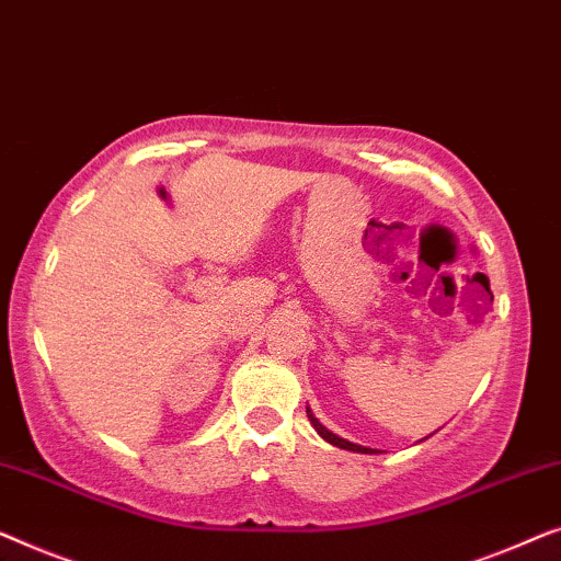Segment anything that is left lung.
I'll return each mask as SVG.
<instances>
[{"label": "left lung", "mask_w": 561, "mask_h": 561, "mask_svg": "<svg viewBox=\"0 0 561 561\" xmlns=\"http://www.w3.org/2000/svg\"><path fill=\"white\" fill-rule=\"evenodd\" d=\"M307 420L312 422V427L318 430V435L322 437V439H328L330 445H335V447H341V449H351V453H363V455H374L376 449H370V447H360V445H356V442H348V439H343V437H337V435H333V432H330L328 427H322V424L314 420V414L310 412V409H307Z\"/></svg>", "instance_id": "left-lung-1"}]
</instances>
